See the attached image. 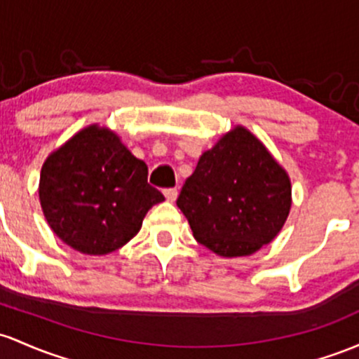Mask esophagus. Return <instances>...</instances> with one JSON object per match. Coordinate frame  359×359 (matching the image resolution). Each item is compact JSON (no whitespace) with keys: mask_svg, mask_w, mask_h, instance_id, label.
Returning a JSON list of instances; mask_svg holds the SVG:
<instances>
[{"mask_svg":"<svg viewBox=\"0 0 359 359\" xmlns=\"http://www.w3.org/2000/svg\"><path fill=\"white\" fill-rule=\"evenodd\" d=\"M165 198H167V201H170V203H173V201L177 199V194H179V191H177L175 187H172V189H165Z\"/></svg>","mask_w":359,"mask_h":359,"instance_id":"34e87169","label":"esophagus"}]
</instances>
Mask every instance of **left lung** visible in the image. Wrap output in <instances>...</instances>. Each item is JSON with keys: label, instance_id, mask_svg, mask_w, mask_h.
<instances>
[{"label": "left lung", "instance_id": "1", "mask_svg": "<svg viewBox=\"0 0 359 359\" xmlns=\"http://www.w3.org/2000/svg\"><path fill=\"white\" fill-rule=\"evenodd\" d=\"M177 206L194 238L223 257H242L274 240L291 208L285 168L237 126L201 155Z\"/></svg>", "mask_w": 359, "mask_h": 359}]
</instances>
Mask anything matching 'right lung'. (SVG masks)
Returning a JSON list of instances; mask_svg holds the SVG:
<instances>
[{
	"instance_id": "1",
	"label": "right lung",
	"mask_w": 359,
	"mask_h": 359,
	"mask_svg": "<svg viewBox=\"0 0 359 359\" xmlns=\"http://www.w3.org/2000/svg\"><path fill=\"white\" fill-rule=\"evenodd\" d=\"M39 198L66 245L104 255L140 231L144 215L163 201L148 184V167L116 133L97 124L76 133L42 165Z\"/></svg>"
}]
</instances>
